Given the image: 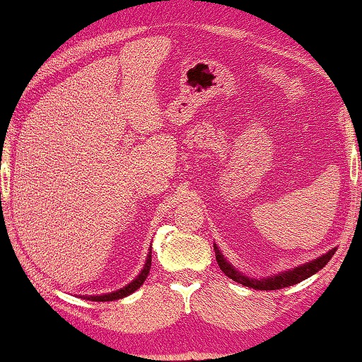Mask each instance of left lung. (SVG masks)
Returning <instances> with one entry per match:
<instances>
[{"label": "left lung", "mask_w": 362, "mask_h": 362, "mask_svg": "<svg viewBox=\"0 0 362 362\" xmlns=\"http://www.w3.org/2000/svg\"><path fill=\"white\" fill-rule=\"evenodd\" d=\"M214 250H216L217 264H219L221 270L224 272V274L229 276V279L237 281V284L249 286V288H255V290H280V288H285V286H291V285L300 284V281H303L305 279H308V276L315 275L316 272L323 269V267L328 264V262L331 260V257H333L334 252H336V249H333V250H329L328 254L321 255L320 259L311 260L310 264L295 267L293 270L281 272V274L269 276V279L257 280V279H249V276H244L242 274H239V272H237L234 267H230L229 262H227L224 257H222V254L216 245H214Z\"/></svg>", "instance_id": "8db88e82"}]
</instances>
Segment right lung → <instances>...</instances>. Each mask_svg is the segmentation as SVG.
Instances as JSON below:
<instances>
[{"label": "right lung", "mask_w": 362, "mask_h": 362, "mask_svg": "<svg viewBox=\"0 0 362 362\" xmlns=\"http://www.w3.org/2000/svg\"><path fill=\"white\" fill-rule=\"evenodd\" d=\"M150 269H151V255H148L146 259V264L143 267L141 274L136 276L135 280L132 281V284H128L127 286H123L122 290H117V291H112V293H107V295H100V296H83L86 300H92V301H113V300H120L123 296H128L132 295L133 291L140 288L143 285V281L146 280L148 274H150Z\"/></svg>", "instance_id": "add662e5"}]
</instances>
